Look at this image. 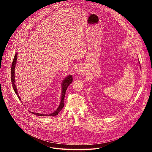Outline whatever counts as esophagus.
<instances>
[{"mask_svg":"<svg viewBox=\"0 0 152 152\" xmlns=\"http://www.w3.org/2000/svg\"><path fill=\"white\" fill-rule=\"evenodd\" d=\"M78 75H84L85 74V69L81 67V66H79L77 67V69H76V72Z\"/></svg>","mask_w":152,"mask_h":152,"instance_id":"1","label":"esophagus"}]
</instances>
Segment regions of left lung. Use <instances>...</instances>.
I'll return each instance as SVG.
<instances>
[{
	"instance_id": "obj_1",
	"label": "left lung",
	"mask_w": 152,
	"mask_h": 152,
	"mask_svg": "<svg viewBox=\"0 0 152 152\" xmlns=\"http://www.w3.org/2000/svg\"><path fill=\"white\" fill-rule=\"evenodd\" d=\"M139 64H140V61H139ZM140 69H141V66H140Z\"/></svg>"
}]
</instances>
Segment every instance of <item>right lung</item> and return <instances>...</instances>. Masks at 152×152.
Listing matches in <instances>:
<instances>
[{"label": "right lung", "instance_id": "1", "mask_svg": "<svg viewBox=\"0 0 152 152\" xmlns=\"http://www.w3.org/2000/svg\"><path fill=\"white\" fill-rule=\"evenodd\" d=\"M17 52H15V56L13 59V62L12 64V66H11V82H12V88L14 89V92L17 94V97H18L19 100L22 103V101H21V99L18 95V91L16 87V85H15V66L17 64ZM73 81V77L72 75H69L66 76L64 79H63L62 81L61 82V100L60 103L59 104L58 107H57V109L53 113L49 114H40V113H34V112H31L32 114L37 115V116H56L58 114V113L61 111V110L63 108L64 104V97L65 95H66V92L67 90V88L69 86V85Z\"/></svg>", "mask_w": 152, "mask_h": 152}]
</instances>
